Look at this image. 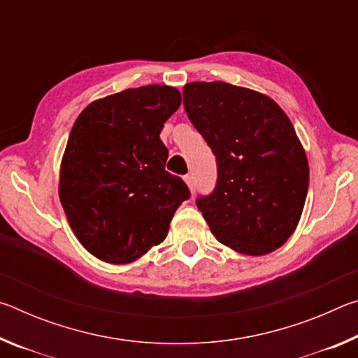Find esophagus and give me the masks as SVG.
<instances>
[{"label": "esophagus", "instance_id": "1", "mask_svg": "<svg viewBox=\"0 0 358 358\" xmlns=\"http://www.w3.org/2000/svg\"><path fill=\"white\" fill-rule=\"evenodd\" d=\"M185 181H186V185H187V187H189L191 192L196 191V180H194L192 175H186Z\"/></svg>", "mask_w": 358, "mask_h": 358}]
</instances>
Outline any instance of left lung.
<instances>
[{"label": "left lung", "mask_w": 358, "mask_h": 358, "mask_svg": "<svg viewBox=\"0 0 358 358\" xmlns=\"http://www.w3.org/2000/svg\"><path fill=\"white\" fill-rule=\"evenodd\" d=\"M183 104L216 156L215 191L196 202L211 234L246 256L281 248L310 185L306 153L287 115L268 96L226 82L186 83Z\"/></svg>", "instance_id": "obj_1"}]
</instances>
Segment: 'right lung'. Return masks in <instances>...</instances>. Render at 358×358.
<instances>
[{
	"label": "right lung",
	"instance_id": "obj_1",
	"mask_svg": "<svg viewBox=\"0 0 358 358\" xmlns=\"http://www.w3.org/2000/svg\"><path fill=\"white\" fill-rule=\"evenodd\" d=\"M181 104L177 88L147 85L98 99L78 115L59 167V201L85 250L129 264L164 241L189 199L166 171L159 134Z\"/></svg>",
	"mask_w": 358,
	"mask_h": 358
}]
</instances>
